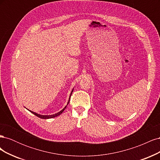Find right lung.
Here are the masks:
<instances>
[{"label": "right lung", "mask_w": 160, "mask_h": 160, "mask_svg": "<svg viewBox=\"0 0 160 160\" xmlns=\"http://www.w3.org/2000/svg\"><path fill=\"white\" fill-rule=\"evenodd\" d=\"M73 89H74V88L72 89V91H71V94H70V96H69V101H68V102H67V105L69 104V101H70V98H71V94H72V91H73ZM67 105L65 106V107L62 109V110H61L59 112H58V113H55V114H52V115H41V114H38V113H35V112H33V111H31V110H28H28L30 111V112H31L32 113H33L34 115H35L36 116H37L38 118H41V119H51V118H55V117H57V116H59V115H61L62 112H63V111L65 109V108H67Z\"/></svg>", "instance_id": "1"}]
</instances>
